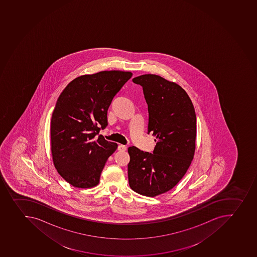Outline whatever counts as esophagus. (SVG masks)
<instances>
[{"label": "esophagus", "mask_w": 257, "mask_h": 257, "mask_svg": "<svg viewBox=\"0 0 257 257\" xmlns=\"http://www.w3.org/2000/svg\"><path fill=\"white\" fill-rule=\"evenodd\" d=\"M127 149V147L124 146V145H118V150L120 151V152H124Z\"/></svg>", "instance_id": "esophagus-1"}]
</instances>
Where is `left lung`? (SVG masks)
<instances>
[{"mask_svg": "<svg viewBox=\"0 0 257 257\" xmlns=\"http://www.w3.org/2000/svg\"><path fill=\"white\" fill-rule=\"evenodd\" d=\"M144 90L148 104V131L156 136L153 153L127 149L130 186L135 192L155 197L171 190L185 176L194 158L196 114L187 93L158 75L133 79Z\"/></svg>", "mask_w": 257, "mask_h": 257, "instance_id": "8db88e82", "label": "left lung"}]
</instances>
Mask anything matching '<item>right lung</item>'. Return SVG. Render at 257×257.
I'll list each match as a JSON object with an SVG mask.
<instances>
[{"label":"right lung","mask_w":257,"mask_h":257,"mask_svg":"<svg viewBox=\"0 0 257 257\" xmlns=\"http://www.w3.org/2000/svg\"><path fill=\"white\" fill-rule=\"evenodd\" d=\"M132 75L122 71L84 75L59 95L50 126L53 163L75 187L97 185L105 162L118 147L99 133L108 125L107 111L113 98Z\"/></svg>","instance_id":"1"}]
</instances>
